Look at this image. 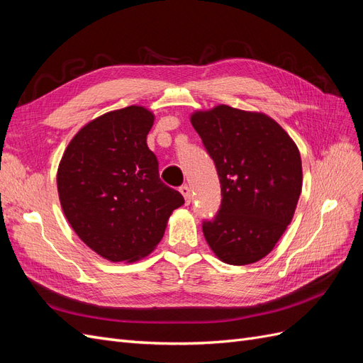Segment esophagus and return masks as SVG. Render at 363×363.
<instances>
[{
	"label": "esophagus",
	"mask_w": 363,
	"mask_h": 363,
	"mask_svg": "<svg viewBox=\"0 0 363 363\" xmlns=\"http://www.w3.org/2000/svg\"><path fill=\"white\" fill-rule=\"evenodd\" d=\"M179 191H180V194L184 196V203L186 204H189L191 203V189H189V186H186V184H183V186H180L179 188Z\"/></svg>",
	"instance_id": "1"
}]
</instances>
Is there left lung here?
<instances>
[{
    "mask_svg": "<svg viewBox=\"0 0 363 363\" xmlns=\"http://www.w3.org/2000/svg\"><path fill=\"white\" fill-rule=\"evenodd\" d=\"M191 123L212 157L221 183V206L203 221L215 255L230 265L265 257L291 224L303 184L294 140L263 113L216 106Z\"/></svg>",
    "mask_w": 363,
    "mask_h": 363,
    "instance_id": "left-lung-1",
    "label": "left lung"
}]
</instances>
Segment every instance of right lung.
I'll list each match as a JSON object with an SVG mask.
<instances>
[{
    "mask_svg": "<svg viewBox=\"0 0 363 363\" xmlns=\"http://www.w3.org/2000/svg\"><path fill=\"white\" fill-rule=\"evenodd\" d=\"M155 115L128 106L91 121L69 142L57 171L63 213L74 232L111 262L155 250L184 200L159 179L147 135Z\"/></svg>",
    "mask_w": 363,
    "mask_h": 363,
    "instance_id": "add662e5",
    "label": "right lung"
}]
</instances>
